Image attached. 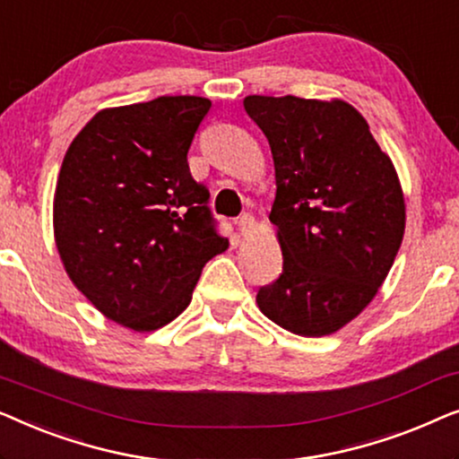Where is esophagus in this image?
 Returning <instances> with one entry per match:
<instances>
[{"label": "esophagus", "instance_id": "34e87169", "mask_svg": "<svg viewBox=\"0 0 459 459\" xmlns=\"http://www.w3.org/2000/svg\"><path fill=\"white\" fill-rule=\"evenodd\" d=\"M236 225H238V230H240V234H242V236H248L250 231L255 230V217H253V215H248V212H244V215L238 217Z\"/></svg>", "mask_w": 459, "mask_h": 459}]
</instances>
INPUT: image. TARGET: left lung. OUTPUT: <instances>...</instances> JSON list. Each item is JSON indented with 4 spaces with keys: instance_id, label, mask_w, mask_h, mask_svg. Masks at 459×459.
Segmentation results:
<instances>
[{
    "instance_id": "1",
    "label": "left lung",
    "mask_w": 459,
    "mask_h": 459,
    "mask_svg": "<svg viewBox=\"0 0 459 459\" xmlns=\"http://www.w3.org/2000/svg\"><path fill=\"white\" fill-rule=\"evenodd\" d=\"M244 110L272 148L278 190L269 221L284 256L256 305L292 334H332L366 309L399 253L397 171L342 100L248 96Z\"/></svg>"
}]
</instances>
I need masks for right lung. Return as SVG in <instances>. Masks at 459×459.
<instances>
[{
  "label": "right lung",
  "instance_id": "add662e5",
  "mask_svg": "<svg viewBox=\"0 0 459 459\" xmlns=\"http://www.w3.org/2000/svg\"><path fill=\"white\" fill-rule=\"evenodd\" d=\"M209 110L211 100L198 96L100 110L62 160L54 194L60 259L83 297L125 328L173 322L206 261L230 244L187 165Z\"/></svg>",
  "mask_w": 459,
  "mask_h": 459
}]
</instances>
